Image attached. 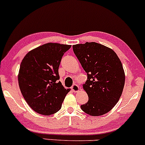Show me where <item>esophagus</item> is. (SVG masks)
Segmentation results:
<instances>
[{
	"instance_id": "obj_1",
	"label": "esophagus",
	"mask_w": 145,
	"mask_h": 145,
	"mask_svg": "<svg viewBox=\"0 0 145 145\" xmlns=\"http://www.w3.org/2000/svg\"><path fill=\"white\" fill-rule=\"evenodd\" d=\"M71 89L73 92H77V91H79V86H78L77 84H74V85L71 87Z\"/></svg>"
}]
</instances>
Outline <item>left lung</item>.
Instances as JSON below:
<instances>
[{
	"mask_svg": "<svg viewBox=\"0 0 145 145\" xmlns=\"http://www.w3.org/2000/svg\"><path fill=\"white\" fill-rule=\"evenodd\" d=\"M73 50L87 74L83 85L89 101L80 106L91 116L108 112L121 97L125 73L120 59L110 48L95 42L73 46Z\"/></svg>",
	"mask_w": 145,
	"mask_h": 145,
	"instance_id": "obj_1",
	"label": "left lung"
}]
</instances>
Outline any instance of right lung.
<instances>
[{"label": "right lung", "mask_w": 145, "mask_h": 145, "mask_svg": "<svg viewBox=\"0 0 145 145\" xmlns=\"http://www.w3.org/2000/svg\"><path fill=\"white\" fill-rule=\"evenodd\" d=\"M70 48V45L48 43L30 51L22 61L20 89L36 112L50 115L61 109L70 89H65L59 81V67L63 54Z\"/></svg>", "instance_id": "obj_1"}]
</instances>
